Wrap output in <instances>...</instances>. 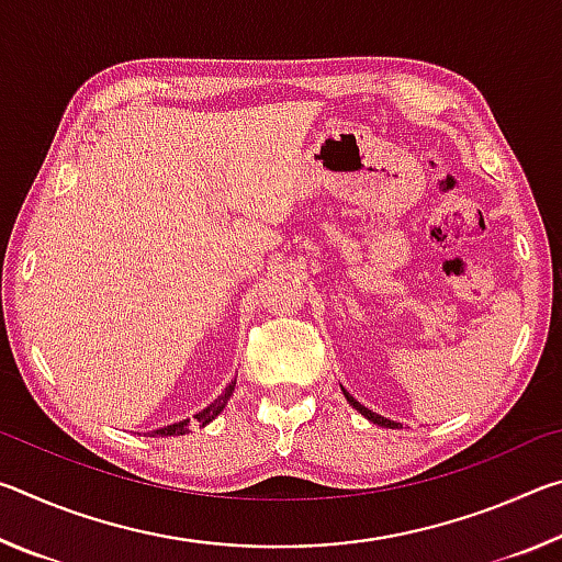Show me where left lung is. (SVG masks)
<instances>
[{
	"mask_svg": "<svg viewBox=\"0 0 562 562\" xmlns=\"http://www.w3.org/2000/svg\"><path fill=\"white\" fill-rule=\"evenodd\" d=\"M341 392H345V396H347V402L351 404V406H355L357 408V412L361 414V416H367L369 418V422H374V424H379V426H386V429H396V422H389V418H384V416H379V414H374V412H369V408L367 406H361L359 402H357V398L355 396H351L349 392H347V389H341Z\"/></svg>",
	"mask_w": 562,
	"mask_h": 562,
	"instance_id": "1",
	"label": "left lung"
}]
</instances>
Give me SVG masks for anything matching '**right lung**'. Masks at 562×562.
<instances>
[{
    "instance_id": "1",
    "label": "right lung",
    "mask_w": 562,
    "mask_h": 562,
    "mask_svg": "<svg viewBox=\"0 0 562 562\" xmlns=\"http://www.w3.org/2000/svg\"><path fill=\"white\" fill-rule=\"evenodd\" d=\"M233 392H235V382H231L225 386V392L215 398V402L211 404V406H205L203 412H198L193 418L201 426H205V424H211L213 418L223 412L225 408V404L231 402V396H233ZM190 431V418H183V422H178V424H170V426H164V429H156L154 431V436H183V434H188Z\"/></svg>"
}]
</instances>
